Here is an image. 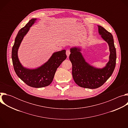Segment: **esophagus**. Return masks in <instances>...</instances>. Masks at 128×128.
Here are the masks:
<instances>
[{
  "mask_svg": "<svg viewBox=\"0 0 128 128\" xmlns=\"http://www.w3.org/2000/svg\"><path fill=\"white\" fill-rule=\"evenodd\" d=\"M66 55H67V57H69V55H70V50L68 49V50H66Z\"/></svg>",
  "mask_w": 128,
  "mask_h": 128,
  "instance_id": "1",
  "label": "esophagus"
}]
</instances>
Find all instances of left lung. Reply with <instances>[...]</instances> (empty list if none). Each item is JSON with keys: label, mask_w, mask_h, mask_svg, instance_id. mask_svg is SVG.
I'll use <instances>...</instances> for the list:
<instances>
[{"label": "left lung", "mask_w": 128, "mask_h": 128, "mask_svg": "<svg viewBox=\"0 0 128 128\" xmlns=\"http://www.w3.org/2000/svg\"><path fill=\"white\" fill-rule=\"evenodd\" d=\"M98 27L99 35L108 44L110 52L109 61L104 67L97 68L88 63L81 52V47L74 46L70 49L73 78L78 86L84 88L93 89L102 86L111 76L116 67V54L113 36L102 26L98 25Z\"/></svg>", "instance_id": "obj_1"}]
</instances>
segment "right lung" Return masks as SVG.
Returning a JSON list of instances; mask_svg holds the SVG:
<instances>
[{
	"label": "right lung",
	"mask_w": 128,
	"mask_h": 128,
	"mask_svg": "<svg viewBox=\"0 0 128 128\" xmlns=\"http://www.w3.org/2000/svg\"><path fill=\"white\" fill-rule=\"evenodd\" d=\"M37 20L36 18L30 20L18 32L12 48V59L16 74L22 81L31 87L42 88L51 84L57 69L67 56L66 50H63L54 52L46 63L37 68H28L22 65L18 57V50L30 28Z\"/></svg>",
	"instance_id": "add662e5"
}]
</instances>
